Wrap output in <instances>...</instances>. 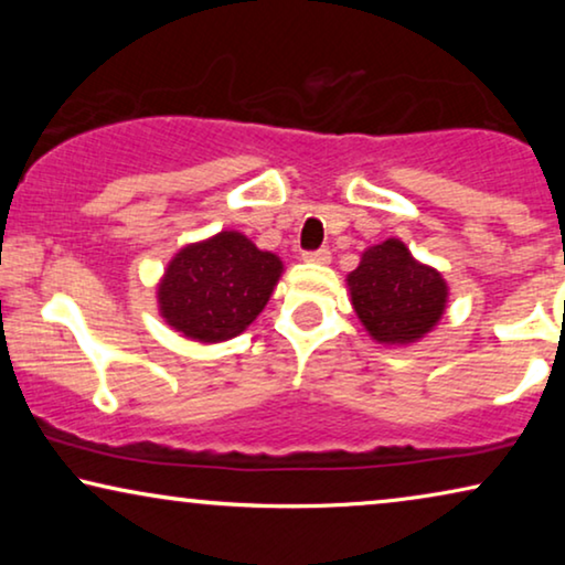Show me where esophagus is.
<instances>
[{"label": "esophagus", "instance_id": "1", "mask_svg": "<svg viewBox=\"0 0 565 565\" xmlns=\"http://www.w3.org/2000/svg\"><path fill=\"white\" fill-rule=\"evenodd\" d=\"M306 262H313V265H327L331 262V252L329 249H316V252H303Z\"/></svg>", "mask_w": 565, "mask_h": 565}]
</instances>
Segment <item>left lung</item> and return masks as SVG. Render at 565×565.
<instances>
[{
    "label": "left lung",
    "mask_w": 565,
    "mask_h": 565,
    "mask_svg": "<svg viewBox=\"0 0 565 565\" xmlns=\"http://www.w3.org/2000/svg\"><path fill=\"white\" fill-rule=\"evenodd\" d=\"M347 290L370 339L385 347H408L427 337L450 298L443 273L416 259L401 238L367 246L358 269L347 275Z\"/></svg>",
    "instance_id": "8db88e82"
}]
</instances>
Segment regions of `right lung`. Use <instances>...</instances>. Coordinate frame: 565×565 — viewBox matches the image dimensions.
<instances>
[{"mask_svg": "<svg viewBox=\"0 0 565 565\" xmlns=\"http://www.w3.org/2000/svg\"><path fill=\"white\" fill-rule=\"evenodd\" d=\"M282 259L238 231L184 244L157 285L159 316L184 339L228 342L265 311Z\"/></svg>", "mask_w": 565, "mask_h": 565, "instance_id": "obj_1", "label": "right lung"}]
</instances>
